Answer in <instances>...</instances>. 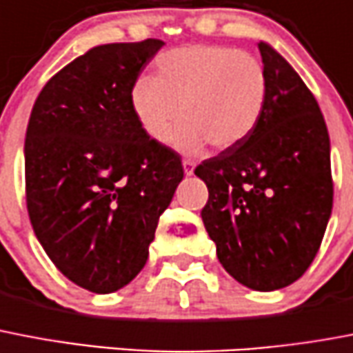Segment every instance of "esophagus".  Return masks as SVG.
<instances>
[{
	"label": "esophagus",
	"instance_id": "obj_1",
	"mask_svg": "<svg viewBox=\"0 0 353 353\" xmlns=\"http://www.w3.org/2000/svg\"><path fill=\"white\" fill-rule=\"evenodd\" d=\"M184 173L188 174V176H191V174H193V171H194V162L193 160H190V159H184Z\"/></svg>",
	"mask_w": 353,
	"mask_h": 353
}]
</instances>
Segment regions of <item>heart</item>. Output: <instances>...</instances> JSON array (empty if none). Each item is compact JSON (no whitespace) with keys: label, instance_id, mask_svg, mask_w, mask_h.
Returning <instances> with one entry per match:
<instances>
[{"label":"heart","instance_id":"heart-1","mask_svg":"<svg viewBox=\"0 0 353 353\" xmlns=\"http://www.w3.org/2000/svg\"><path fill=\"white\" fill-rule=\"evenodd\" d=\"M270 97L268 70L256 56L230 45H188L154 61L153 78L134 81L131 105L140 128L153 140L184 153L205 142L230 149L244 142L261 122Z\"/></svg>","mask_w":353,"mask_h":353}]
</instances>
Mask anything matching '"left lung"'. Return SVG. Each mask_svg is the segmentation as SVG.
Masks as SVG:
<instances>
[{
	"mask_svg": "<svg viewBox=\"0 0 353 353\" xmlns=\"http://www.w3.org/2000/svg\"><path fill=\"white\" fill-rule=\"evenodd\" d=\"M270 78L261 122L194 169L210 191L205 231L225 272L256 292L295 283L314 262L334 205L319 103L283 56L259 43Z\"/></svg>",
	"mask_w": 353,
	"mask_h": 353,
	"instance_id": "obj_1",
	"label": "left lung"
}]
</instances>
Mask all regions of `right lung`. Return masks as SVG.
Here are the masks:
<instances>
[{
  "label": "right lung",
  "mask_w": 353,
  "mask_h": 353,
  "mask_svg": "<svg viewBox=\"0 0 353 353\" xmlns=\"http://www.w3.org/2000/svg\"><path fill=\"white\" fill-rule=\"evenodd\" d=\"M162 45H98L56 72L30 112V224L52 264L92 293L117 292L140 273L184 179L180 154L149 138L131 105L134 81Z\"/></svg>",
  "instance_id": "1"
}]
</instances>
